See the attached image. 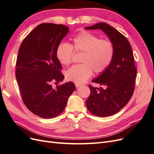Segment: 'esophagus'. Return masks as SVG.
Segmentation results:
<instances>
[{"instance_id":"esophagus-1","label":"esophagus","mask_w":154,"mask_h":154,"mask_svg":"<svg viewBox=\"0 0 154 154\" xmlns=\"http://www.w3.org/2000/svg\"><path fill=\"white\" fill-rule=\"evenodd\" d=\"M75 85L76 87H79L80 86L82 85V83H75Z\"/></svg>"}]
</instances>
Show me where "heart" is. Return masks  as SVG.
<instances>
[{
	"label": "heart",
	"mask_w": 154,
	"mask_h": 154,
	"mask_svg": "<svg viewBox=\"0 0 154 154\" xmlns=\"http://www.w3.org/2000/svg\"><path fill=\"white\" fill-rule=\"evenodd\" d=\"M72 45L67 42L60 43L56 50L59 62L65 66L72 62L73 49L82 52L81 64L74 65L66 73V79L75 83H83L93 73L103 72L112 60L114 48L112 42L100 39L98 36L85 31L79 32L72 38Z\"/></svg>",
	"instance_id": "1"
}]
</instances>
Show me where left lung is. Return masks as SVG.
Here are the masks:
<instances>
[{
	"mask_svg": "<svg viewBox=\"0 0 154 154\" xmlns=\"http://www.w3.org/2000/svg\"><path fill=\"white\" fill-rule=\"evenodd\" d=\"M85 29H101L114 45V57L110 66L99 77L92 80L105 88L89 85L91 94L86 101L90 112L99 117H107L118 112L133 95L137 69L132 49L123 35L105 22Z\"/></svg>",
	"mask_w": 154,
	"mask_h": 154,
	"instance_id": "1",
	"label": "left lung"
}]
</instances>
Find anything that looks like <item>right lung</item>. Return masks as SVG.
I'll list each match as a JSON object with an SVG mask.
<instances>
[{"instance_id": "1", "label": "right lung", "mask_w": 154, "mask_h": 154, "mask_svg": "<svg viewBox=\"0 0 154 154\" xmlns=\"http://www.w3.org/2000/svg\"><path fill=\"white\" fill-rule=\"evenodd\" d=\"M68 32L69 27L63 24H40L18 50L15 75L22 98L27 108L41 118H53L61 114L76 88L71 82L54 88L52 86L64 78L56 50Z\"/></svg>"}]
</instances>
